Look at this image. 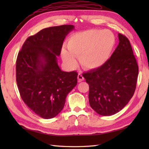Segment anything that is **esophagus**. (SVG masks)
<instances>
[{
    "label": "esophagus",
    "instance_id": "esophagus-1",
    "mask_svg": "<svg viewBox=\"0 0 149 149\" xmlns=\"http://www.w3.org/2000/svg\"><path fill=\"white\" fill-rule=\"evenodd\" d=\"M77 79H78V82H79H79H81V81H84V77H83V75H82V74H78Z\"/></svg>",
    "mask_w": 149,
    "mask_h": 149
}]
</instances>
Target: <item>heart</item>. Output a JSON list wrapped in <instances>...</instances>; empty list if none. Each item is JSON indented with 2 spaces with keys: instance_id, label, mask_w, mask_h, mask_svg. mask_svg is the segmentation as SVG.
Masks as SVG:
<instances>
[{
  "instance_id": "obj_1",
  "label": "heart",
  "mask_w": 149,
  "mask_h": 149,
  "mask_svg": "<svg viewBox=\"0 0 149 149\" xmlns=\"http://www.w3.org/2000/svg\"><path fill=\"white\" fill-rule=\"evenodd\" d=\"M116 44L109 30L89 29L73 34L67 42V49L61 50L63 61L70 67L77 65L75 58L87 70L102 68L109 61Z\"/></svg>"
}]
</instances>
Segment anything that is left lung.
<instances>
[{
    "mask_svg": "<svg viewBox=\"0 0 149 149\" xmlns=\"http://www.w3.org/2000/svg\"><path fill=\"white\" fill-rule=\"evenodd\" d=\"M119 43L102 68L84 73L89 84L91 108L102 116L121 111L132 97L136 86L138 66L127 37L118 34Z\"/></svg>",
    "mask_w": 149,
    "mask_h": 149,
    "instance_id": "1",
    "label": "left lung"
}]
</instances>
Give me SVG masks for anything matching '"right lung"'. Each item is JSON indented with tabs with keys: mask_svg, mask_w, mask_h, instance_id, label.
<instances>
[{
	"mask_svg": "<svg viewBox=\"0 0 149 149\" xmlns=\"http://www.w3.org/2000/svg\"><path fill=\"white\" fill-rule=\"evenodd\" d=\"M74 29L72 25L45 28L28 38L18 52L16 77L21 98L43 118L58 115L77 84V73L62 71L58 63L63 41Z\"/></svg>",
	"mask_w": 149,
	"mask_h": 149,
	"instance_id": "obj_1",
	"label": "right lung"
}]
</instances>
